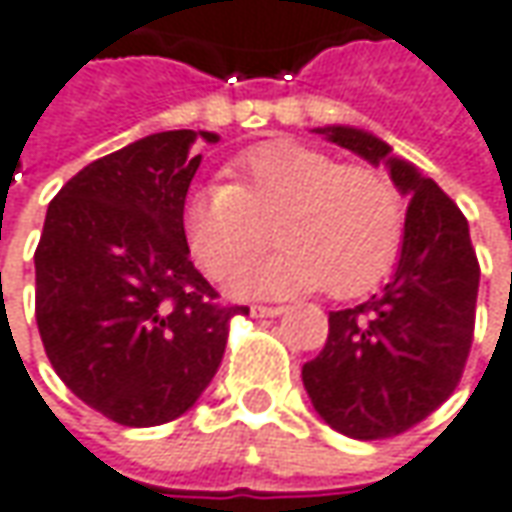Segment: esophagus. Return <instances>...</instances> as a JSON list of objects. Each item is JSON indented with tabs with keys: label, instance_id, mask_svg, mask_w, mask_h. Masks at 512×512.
<instances>
[{
	"label": "esophagus",
	"instance_id": "34e87169",
	"mask_svg": "<svg viewBox=\"0 0 512 512\" xmlns=\"http://www.w3.org/2000/svg\"><path fill=\"white\" fill-rule=\"evenodd\" d=\"M280 312H283V306H260V303L252 306V318H278Z\"/></svg>",
	"mask_w": 512,
	"mask_h": 512
}]
</instances>
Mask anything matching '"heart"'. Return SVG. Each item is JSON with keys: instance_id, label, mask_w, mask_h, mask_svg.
Wrapping results in <instances>:
<instances>
[{"instance_id": "obj_1", "label": "heart", "mask_w": 512, "mask_h": 512, "mask_svg": "<svg viewBox=\"0 0 512 512\" xmlns=\"http://www.w3.org/2000/svg\"><path fill=\"white\" fill-rule=\"evenodd\" d=\"M229 186L191 191L183 232L212 280L237 278L272 246H286L237 283L243 295H295L326 286L358 298L387 278L401 255L407 212L384 171L338 163L332 154L269 140L229 163Z\"/></svg>"}]
</instances>
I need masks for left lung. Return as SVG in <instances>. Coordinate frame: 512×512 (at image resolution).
<instances>
[{"mask_svg":"<svg viewBox=\"0 0 512 512\" xmlns=\"http://www.w3.org/2000/svg\"><path fill=\"white\" fill-rule=\"evenodd\" d=\"M372 166L387 163L410 197L395 275L381 295L329 312L321 355L303 364V387L323 421L361 441L407 433L458 387L476 329L478 257L456 203L395 160L384 140L361 128H318Z\"/></svg>","mask_w":512,"mask_h":512,"instance_id":"left-lung-1","label":"left lung"}]
</instances>
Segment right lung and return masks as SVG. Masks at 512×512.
Instances as JSON below:
<instances>
[{"instance_id":"right-lung-1","label":"right lung","mask_w":512,"mask_h":512,"mask_svg":"<svg viewBox=\"0 0 512 512\" xmlns=\"http://www.w3.org/2000/svg\"><path fill=\"white\" fill-rule=\"evenodd\" d=\"M212 131H160L88 163L45 214L34 252L36 326L62 384L123 427L194 407L223 361L229 323L189 257L183 206Z\"/></svg>"}]
</instances>
